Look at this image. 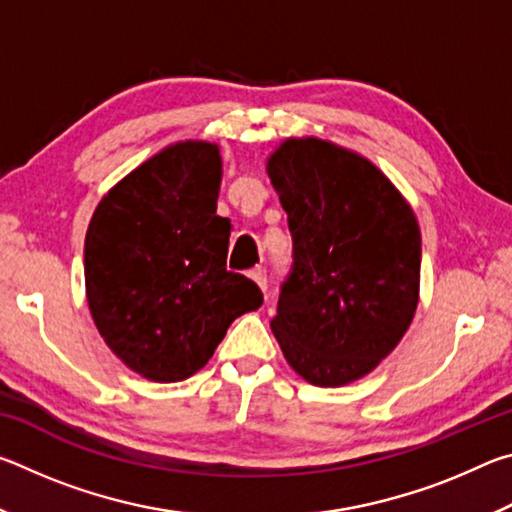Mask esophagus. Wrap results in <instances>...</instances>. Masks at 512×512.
Segmentation results:
<instances>
[{"mask_svg": "<svg viewBox=\"0 0 512 512\" xmlns=\"http://www.w3.org/2000/svg\"><path fill=\"white\" fill-rule=\"evenodd\" d=\"M248 277H250V280H253V282L257 284V287H259V289H262V291H266V271H264V268H262V266H257V268H253V271H250V273H248Z\"/></svg>", "mask_w": 512, "mask_h": 512, "instance_id": "1", "label": "esophagus"}]
</instances>
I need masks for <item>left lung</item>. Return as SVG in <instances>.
<instances>
[{
	"label": "left lung",
	"instance_id": "1",
	"mask_svg": "<svg viewBox=\"0 0 512 512\" xmlns=\"http://www.w3.org/2000/svg\"><path fill=\"white\" fill-rule=\"evenodd\" d=\"M266 171L293 239L271 329L309 384H350L375 370L411 325L418 221L375 164L318 137L282 142Z\"/></svg>",
	"mask_w": 512,
	"mask_h": 512
}]
</instances>
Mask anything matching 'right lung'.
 <instances>
[{
	"mask_svg": "<svg viewBox=\"0 0 512 512\" xmlns=\"http://www.w3.org/2000/svg\"><path fill=\"white\" fill-rule=\"evenodd\" d=\"M219 185V146L171 144L101 198L85 235L94 325L128 368L160 384L201 370L232 320L264 302L253 280L225 268Z\"/></svg>",
	"mask_w": 512,
	"mask_h": 512,
	"instance_id": "1",
	"label": "right lung"
}]
</instances>
